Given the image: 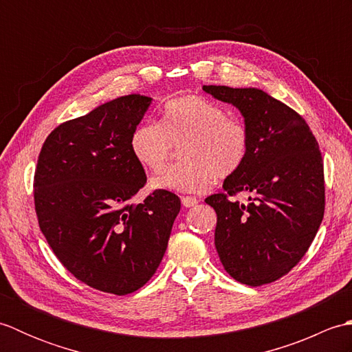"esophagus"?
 Returning <instances> with one entry per match:
<instances>
[{
	"label": "esophagus",
	"mask_w": 352,
	"mask_h": 352,
	"mask_svg": "<svg viewBox=\"0 0 352 352\" xmlns=\"http://www.w3.org/2000/svg\"><path fill=\"white\" fill-rule=\"evenodd\" d=\"M182 204L184 207H193V206L198 204V199L195 197H183L182 198Z\"/></svg>",
	"instance_id": "obj_1"
}]
</instances>
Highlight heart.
I'll use <instances>...</instances> for the list:
<instances>
[{"instance_id":"heart-1","label":"heart","mask_w":352,"mask_h":352,"mask_svg":"<svg viewBox=\"0 0 352 352\" xmlns=\"http://www.w3.org/2000/svg\"><path fill=\"white\" fill-rule=\"evenodd\" d=\"M183 163L168 168L151 182L154 189L178 193L206 192L213 175L227 178L242 168L248 155L246 126L228 118L218 104L186 95L164 106L162 121L145 122L133 131L130 148L140 166L157 174L172 146L182 145Z\"/></svg>"}]
</instances>
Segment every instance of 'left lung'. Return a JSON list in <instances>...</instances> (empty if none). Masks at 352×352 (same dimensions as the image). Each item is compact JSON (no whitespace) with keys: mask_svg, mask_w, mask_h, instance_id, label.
I'll list each match as a JSON object with an SVG mask.
<instances>
[{"mask_svg":"<svg viewBox=\"0 0 352 352\" xmlns=\"http://www.w3.org/2000/svg\"><path fill=\"white\" fill-rule=\"evenodd\" d=\"M243 116L250 148L242 168L223 180L226 193L206 203L218 222L214 246L226 271L246 286L286 275L315 239L325 208L324 163L307 122L257 87L203 86ZM239 191L246 204L230 200Z\"/></svg>","mask_w":352,"mask_h":352,"instance_id":"8db88e82","label":"left lung"}]
</instances>
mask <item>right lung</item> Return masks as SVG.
<instances>
[{"instance_id": "right-lung-1", "label": "right lung", "mask_w": 352, "mask_h": 352, "mask_svg": "<svg viewBox=\"0 0 352 352\" xmlns=\"http://www.w3.org/2000/svg\"><path fill=\"white\" fill-rule=\"evenodd\" d=\"M153 98L125 95L50 133L34 174V207L56 257L87 286L126 295L151 278L166 251L180 198H131L146 175L130 148Z\"/></svg>"}]
</instances>
